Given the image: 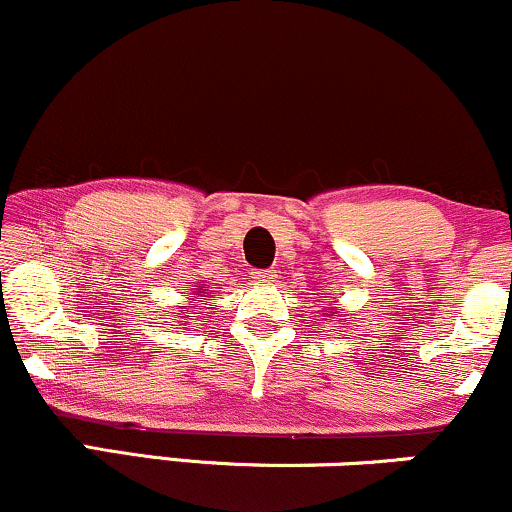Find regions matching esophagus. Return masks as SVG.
<instances>
[{"label":"esophagus","mask_w":512,"mask_h":512,"mask_svg":"<svg viewBox=\"0 0 512 512\" xmlns=\"http://www.w3.org/2000/svg\"><path fill=\"white\" fill-rule=\"evenodd\" d=\"M254 280L263 282V285H270V282H275V270H273V268L254 270Z\"/></svg>","instance_id":"obj_1"}]
</instances>
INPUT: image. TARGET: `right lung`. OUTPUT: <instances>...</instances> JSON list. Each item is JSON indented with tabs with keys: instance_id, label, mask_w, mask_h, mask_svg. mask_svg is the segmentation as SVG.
<instances>
[{
	"instance_id": "obj_1",
	"label": "right lung",
	"mask_w": 512,
	"mask_h": 512,
	"mask_svg": "<svg viewBox=\"0 0 512 512\" xmlns=\"http://www.w3.org/2000/svg\"><path fill=\"white\" fill-rule=\"evenodd\" d=\"M196 294H198V299H201V297H206L208 292H201V287H198V292H196ZM198 299H194V302H198Z\"/></svg>"
}]
</instances>
